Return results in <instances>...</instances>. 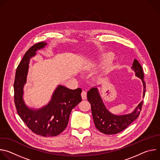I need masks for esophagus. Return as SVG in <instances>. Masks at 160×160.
<instances>
[{
  "label": "esophagus",
  "mask_w": 160,
  "mask_h": 160,
  "mask_svg": "<svg viewBox=\"0 0 160 160\" xmlns=\"http://www.w3.org/2000/svg\"><path fill=\"white\" fill-rule=\"evenodd\" d=\"M81 96H82V98L83 100L86 99H87V92L86 91L83 90L81 93Z\"/></svg>",
  "instance_id": "34e87169"
}]
</instances>
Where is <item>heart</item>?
I'll return each instance as SVG.
<instances>
[{
  "label": "heart",
  "instance_id": "obj_1",
  "mask_svg": "<svg viewBox=\"0 0 160 160\" xmlns=\"http://www.w3.org/2000/svg\"><path fill=\"white\" fill-rule=\"evenodd\" d=\"M112 54L111 53H108V54L104 55V56L102 57V59H104V60H109L112 58ZM111 68H112V64L111 63H109V64H106L104 67L103 73H108L111 70Z\"/></svg>",
  "mask_w": 160,
  "mask_h": 160
}]
</instances>
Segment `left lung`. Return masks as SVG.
<instances>
[{
    "mask_svg": "<svg viewBox=\"0 0 160 160\" xmlns=\"http://www.w3.org/2000/svg\"><path fill=\"white\" fill-rule=\"evenodd\" d=\"M132 69L135 72V76L140 78L142 82L144 97L146 83L144 81V72L141 65L137 59H134ZM87 99L91 104V111L96 127L101 132L107 135L118 133L127 128L139 116L143 104V101H141L130 114L116 115L106 109L97 87H93L88 91Z\"/></svg>",
    "mask_w": 160,
    "mask_h": 160,
    "instance_id": "left-lung-1",
    "label": "left lung"
}]
</instances>
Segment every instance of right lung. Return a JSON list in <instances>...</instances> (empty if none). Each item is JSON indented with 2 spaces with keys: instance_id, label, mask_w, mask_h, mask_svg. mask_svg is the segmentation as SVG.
<instances>
[{
  "instance_id": "obj_1",
  "label": "right lung",
  "mask_w": 160,
  "mask_h": 160,
  "mask_svg": "<svg viewBox=\"0 0 160 160\" xmlns=\"http://www.w3.org/2000/svg\"><path fill=\"white\" fill-rule=\"evenodd\" d=\"M46 45L44 42L37 43L25 54L16 72L14 98L18 114L33 133L43 137H53L60 134L66 128L72 109L82 101V89L72 90L59 85L48 105L33 109L25 104L22 96L30 59L36 54L37 50Z\"/></svg>"
}]
</instances>
